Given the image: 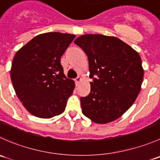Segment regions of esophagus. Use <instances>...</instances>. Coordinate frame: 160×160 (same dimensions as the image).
<instances>
[{
	"label": "esophagus",
	"instance_id": "obj_1",
	"mask_svg": "<svg viewBox=\"0 0 160 160\" xmlns=\"http://www.w3.org/2000/svg\"><path fill=\"white\" fill-rule=\"evenodd\" d=\"M81 81V78H80V77H77V78L75 79V83H76V85H78L79 83H80V82Z\"/></svg>",
	"mask_w": 160,
	"mask_h": 160
}]
</instances>
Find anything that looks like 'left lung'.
Here are the masks:
<instances>
[{
    "label": "left lung",
    "instance_id": "8db88e82",
    "mask_svg": "<svg viewBox=\"0 0 160 160\" xmlns=\"http://www.w3.org/2000/svg\"><path fill=\"white\" fill-rule=\"evenodd\" d=\"M89 62L90 92L80 98L82 112L98 124L113 122L136 100L144 76L139 55L119 38L83 35L74 41Z\"/></svg>",
    "mask_w": 160,
    "mask_h": 160
}]
</instances>
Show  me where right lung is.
<instances>
[{
	"mask_svg": "<svg viewBox=\"0 0 160 160\" xmlns=\"http://www.w3.org/2000/svg\"><path fill=\"white\" fill-rule=\"evenodd\" d=\"M75 37L59 32L41 34L14 56L11 82L18 98L33 115L51 118L65 110L75 83L65 76L60 59Z\"/></svg>",
	"mask_w": 160,
	"mask_h": 160,
	"instance_id": "right-lung-1",
	"label": "right lung"
}]
</instances>
